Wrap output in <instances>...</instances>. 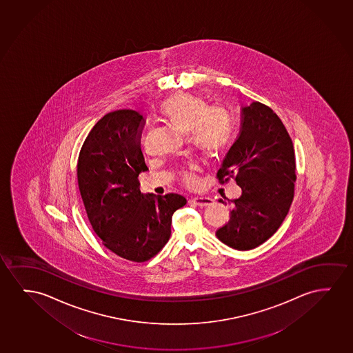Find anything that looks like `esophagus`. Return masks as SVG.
I'll return each instance as SVG.
<instances>
[{
    "label": "esophagus",
    "mask_w": 353,
    "mask_h": 353,
    "mask_svg": "<svg viewBox=\"0 0 353 353\" xmlns=\"http://www.w3.org/2000/svg\"><path fill=\"white\" fill-rule=\"evenodd\" d=\"M191 202L196 204V205H199V207H207V205L213 204L214 201L213 199H210V197H201V196H197V197L191 199Z\"/></svg>",
    "instance_id": "1"
}]
</instances>
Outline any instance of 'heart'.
<instances>
[{"label": "heart", "mask_w": 353, "mask_h": 353, "mask_svg": "<svg viewBox=\"0 0 353 353\" xmlns=\"http://www.w3.org/2000/svg\"><path fill=\"white\" fill-rule=\"evenodd\" d=\"M161 112L173 123L190 130L192 143L203 154H218L229 143L232 132L229 112L218 105L208 106L199 95L175 93L164 100ZM181 180L189 188L199 183L192 172L183 173Z\"/></svg>", "instance_id": "heart-1"}]
</instances>
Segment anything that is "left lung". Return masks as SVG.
Instances as JSON below:
<instances>
[{
    "instance_id": "left-lung-1",
    "label": "left lung",
    "mask_w": 353,
    "mask_h": 353,
    "mask_svg": "<svg viewBox=\"0 0 353 353\" xmlns=\"http://www.w3.org/2000/svg\"><path fill=\"white\" fill-rule=\"evenodd\" d=\"M295 169L293 141L279 116L259 101L244 106L239 138L216 174L220 184L234 178L242 196L231 201L229 221L216 237L237 250L268 241L293 202Z\"/></svg>"
}]
</instances>
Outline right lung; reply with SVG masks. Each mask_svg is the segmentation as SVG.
Returning a JSON list of instances; mask_svg holds the SVG:
<instances>
[{
    "label": "right lung",
    "mask_w": 353,
    "mask_h": 353,
    "mask_svg": "<svg viewBox=\"0 0 353 353\" xmlns=\"http://www.w3.org/2000/svg\"><path fill=\"white\" fill-rule=\"evenodd\" d=\"M145 119L134 110L105 114L81 148L77 183L90 225L112 253L134 263L154 258L170 237L178 194L144 196L138 176L148 170L140 148Z\"/></svg>",
    "instance_id": "obj_1"
}]
</instances>
